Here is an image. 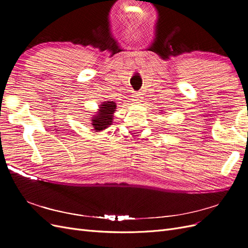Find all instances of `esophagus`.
<instances>
[{
  "label": "esophagus",
  "instance_id": "34e87169",
  "mask_svg": "<svg viewBox=\"0 0 248 248\" xmlns=\"http://www.w3.org/2000/svg\"><path fill=\"white\" fill-rule=\"evenodd\" d=\"M132 97H133V101L136 102V103H140L142 101V96H141V94L140 92L134 93Z\"/></svg>",
  "mask_w": 248,
  "mask_h": 248
}]
</instances>
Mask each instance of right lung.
<instances>
[{
    "label": "right lung",
    "instance_id": "obj_1",
    "mask_svg": "<svg viewBox=\"0 0 248 248\" xmlns=\"http://www.w3.org/2000/svg\"><path fill=\"white\" fill-rule=\"evenodd\" d=\"M100 107L98 115L93 118L92 125L94 129L99 131L106 129L108 125L111 124L112 112L116 109V103L114 101H106Z\"/></svg>",
    "mask_w": 248,
    "mask_h": 248
}]
</instances>
